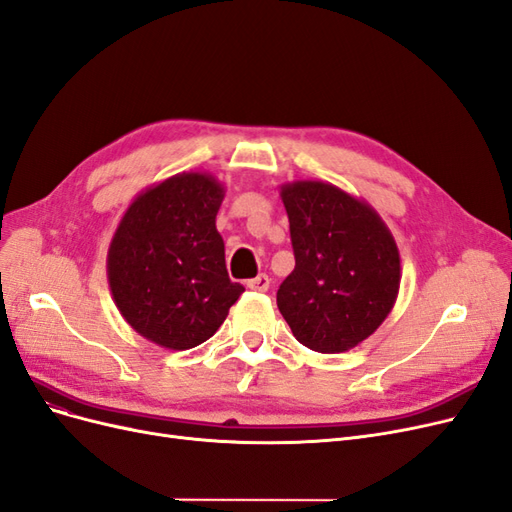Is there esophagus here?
Returning a JSON list of instances; mask_svg holds the SVG:
<instances>
[{"instance_id": "34e87169", "label": "esophagus", "mask_w": 512, "mask_h": 512, "mask_svg": "<svg viewBox=\"0 0 512 512\" xmlns=\"http://www.w3.org/2000/svg\"><path fill=\"white\" fill-rule=\"evenodd\" d=\"M269 284H271V279H269V275H264V273L256 275L254 279H248V288L254 290V292H267Z\"/></svg>"}]
</instances>
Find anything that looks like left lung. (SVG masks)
<instances>
[{"instance_id":"8db88e82","label":"left lung","mask_w":512,"mask_h":512,"mask_svg":"<svg viewBox=\"0 0 512 512\" xmlns=\"http://www.w3.org/2000/svg\"><path fill=\"white\" fill-rule=\"evenodd\" d=\"M279 197L296 264L277 290V307L305 347L354 349L394 309L402 277L396 239L364 199L330 182L296 180Z\"/></svg>"}]
</instances>
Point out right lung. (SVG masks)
Masks as SVG:
<instances>
[{"instance_id": "right-lung-1", "label": "right lung", "mask_w": 512, "mask_h": 512, "mask_svg": "<svg viewBox=\"0 0 512 512\" xmlns=\"http://www.w3.org/2000/svg\"><path fill=\"white\" fill-rule=\"evenodd\" d=\"M224 184L184 171L152 184L122 214L108 250V284L125 322L150 343L197 347L226 320L243 286L231 281L216 228Z\"/></svg>"}]
</instances>
